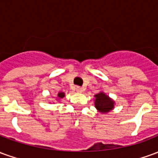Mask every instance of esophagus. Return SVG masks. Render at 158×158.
<instances>
[{"label": "esophagus", "mask_w": 158, "mask_h": 158, "mask_svg": "<svg viewBox=\"0 0 158 158\" xmlns=\"http://www.w3.org/2000/svg\"><path fill=\"white\" fill-rule=\"evenodd\" d=\"M75 89H76V91H77L78 93L83 92V89L80 87V86H76Z\"/></svg>", "instance_id": "esophagus-1"}]
</instances>
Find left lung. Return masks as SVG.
I'll return each instance as SVG.
<instances>
[{"label": "left lung", "instance_id": "8db88e82", "mask_svg": "<svg viewBox=\"0 0 158 158\" xmlns=\"http://www.w3.org/2000/svg\"><path fill=\"white\" fill-rule=\"evenodd\" d=\"M95 97H96L95 105L98 111L102 112V113H106L113 108V104H114L113 101H112L104 93H99L96 95Z\"/></svg>", "mask_w": 158, "mask_h": 158}]
</instances>
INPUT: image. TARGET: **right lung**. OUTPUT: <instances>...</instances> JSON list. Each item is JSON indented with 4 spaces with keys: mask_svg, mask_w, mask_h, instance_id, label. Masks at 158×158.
Returning <instances> with one entry per match:
<instances>
[{
    "mask_svg": "<svg viewBox=\"0 0 158 158\" xmlns=\"http://www.w3.org/2000/svg\"><path fill=\"white\" fill-rule=\"evenodd\" d=\"M59 98H62V97H64V93L63 92H60L58 93V95H57Z\"/></svg>",
    "mask_w": 158,
    "mask_h": 158,
    "instance_id": "1",
    "label": "right lung"
}]
</instances>
